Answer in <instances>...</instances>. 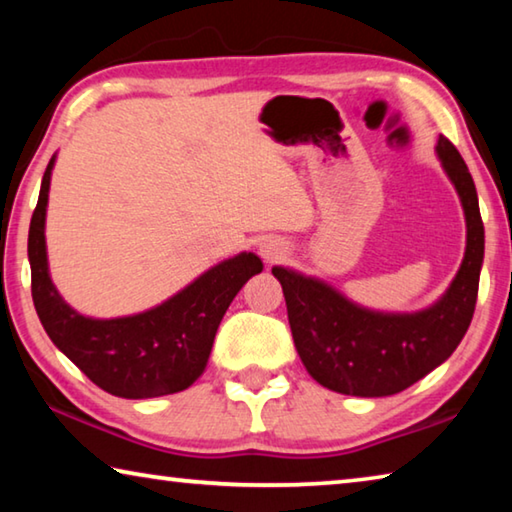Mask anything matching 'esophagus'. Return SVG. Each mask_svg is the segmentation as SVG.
I'll return each mask as SVG.
<instances>
[{"label":"esophagus","instance_id":"1","mask_svg":"<svg viewBox=\"0 0 512 512\" xmlns=\"http://www.w3.org/2000/svg\"><path fill=\"white\" fill-rule=\"evenodd\" d=\"M259 255L264 257V262L273 264L277 259L284 257V248L277 239H264L262 244H259Z\"/></svg>","mask_w":512,"mask_h":512}]
</instances>
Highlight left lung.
Returning <instances> with one entry per match:
<instances>
[{"label": "left lung", "instance_id": "obj_1", "mask_svg": "<svg viewBox=\"0 0 512 512\" xmlns=\"http://www.w3.org/2000/svg\"><path fill=\"white\" fill-rule=\"evenodd\" d=\"M438 158L461 196L467 248L452 287L418 314H375L327 284L275 266L293 343L320 386L357 397L402 393L440 366L470 327L483 264V221L474 180L456 146L440 135Z\"/></svg>", "mask_w": 512, "mask_h": 512}]
</instances>
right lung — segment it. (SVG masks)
<instances>
[{
	"label": "right lung",
	"instance_id": "add662e5",
	"mask_svg": "<svg viewBox=\"0 0 512 512\" xmlns=\"http://www.w3.org/2000/svg\"><path fill=\"white\" fill-rule=\"evenodd\" d=\"M54 158L47 164L29 228L31 296L49 339L90 381L126 400L185 391L203 375L225 309L250 277L262 273L253 253L210 268L160 307L137 316L85 318L51 284L45 214Z\"/></svg>",
	"mask_w": 512,
	"mask_h": 512
}]
</instances>
